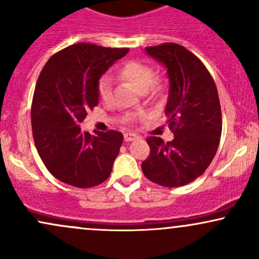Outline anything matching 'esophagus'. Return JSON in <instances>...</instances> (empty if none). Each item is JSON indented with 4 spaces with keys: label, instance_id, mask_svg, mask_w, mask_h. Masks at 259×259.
<instances>
[{
    "label": "esophagus",
    "instance_id": "obj_1",
    "mask_svg": "<svg viewBox=\"0 0 259 259\" xmlns=\"http://www.w3.org/2000/svg\"><path fill=\"white\" fill-rule=\"evenodd\" d=\"M138 138L139 136L136 135V134H133V133L124 134V140H125V141H134V140H136Z\"/></svg>",
    "mask_w": 259,
    "mask_h": 259
}]
</instances>
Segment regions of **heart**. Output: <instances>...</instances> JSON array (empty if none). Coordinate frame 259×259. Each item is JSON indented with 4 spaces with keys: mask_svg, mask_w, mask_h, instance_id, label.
Wrapping results in <instances>:
<instances>
[{
    "mask_svg": "<svg viewBox=\"0 0 259 259\" xmlns=\"http://www.w3.org/2000/svg\"><path fill=\"white\" fill-rule=\"evenodd\" d=\"M117 78L133 84L139 91H150L156 94L162 90V81L154 78L153 68L144 62L129 61L121 64L117 69ZM97 94L103 103H109L112 100L113 89L109 78L102 76L97 84Z\"/></svg>",
    "mask_w": 259,
    "mask_h": 259,
    "instance_id": "heart-1",
    "label": "heart"
}]
</instances>
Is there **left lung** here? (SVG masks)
I'll list each match as a JSON object with an SVG mask.
<instances>
[{
    "label": "left lung",
    "instance_id": "obj_1",
    "mask_svg": "<svg viewBox=\"0 0 259 259\" xmlns=\"http://www.w3.org/2000/svg\"><path fill=\"white\" fill-rule=\"evenodd\" d=\"M146 52L167 67L165 114L171 141L148 136L150 156L142 162L148 180L165 187L186 185L201 177L214 158L222 136V109L214 80L201 59L181 45L165 42Z\"/></svg>",
    "mask_w": 259,
    "mask_h": 259
}]
</instances>
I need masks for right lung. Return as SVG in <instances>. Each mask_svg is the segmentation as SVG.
I'll return each instance as SVG.
<instances>
[{
    "mask_svg": "<svg viewBox=\"0 0 259 259\" xmlns=\"http://www.w3.org/2000/svg\"><path fill=\"white\" fill-rule=\"evenodd\" d=\"M127 52L126 47L79 42L56 52L44 65L32 96V138L45 167L62 183L88 189L111 175L123 134L90 135L79 124L99 103L101 75Z\"/></svg>",
    "mask_w": 259,
    "mask_h": 259,
    "instance_id": "right-lung-1",
    "label": "right lung"
}]
</instances>
